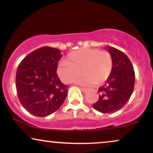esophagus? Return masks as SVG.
Masks as SVG:
<instances>
[{
	"label": "esophagus",
	"mask_w": 153,
	"mask_h": 153,
	"mask_svg": "<svg viewBox=\"0 0 153 153\" xmlns=\"http://www.w3.org/2000/svg\"><path fill=\"white\" fill-rule=\"evenodd\" d=\"M80 89L82 91V92H86L88 90L87 88H82V87H80Z\"/></svg>",
	"instance_id": "esophagus-1"
}]
</instances>
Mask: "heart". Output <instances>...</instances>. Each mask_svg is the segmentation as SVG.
I'll return each instance as SVG.
<instances>
[{
  "label": "heart",
  "instance_id": "1",
  "mask_svg": "<svg viewBox=\"0 0 153 153\" xmlns=\"http://www.w3.org/2000/svg\"><path fill=\"white\" fill-rule=\"evenodd\" d=\"M113 68L111 54L98 49L80 48L68 54L67 61H62L57 73L64 82L70 83L82 73L76 82L82 85L101 84L108 79Z\"/></svg>",
  "mask_w": 153,
  "mask_h": 153
}]
</instances>
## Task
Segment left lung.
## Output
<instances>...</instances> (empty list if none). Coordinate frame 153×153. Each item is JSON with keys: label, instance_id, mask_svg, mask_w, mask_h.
I'll return each mask as SVG.
<instances>
[{"label": "left lung", "instance_id": "8db88e82", "mask_svg": "<svg viewBox=\"0 0 153 153\" xmlns=\"http://www.w3.org/2000/svg\"><path fill=\"white\" fill-rule=\"evenodd\" d=\"M113 60V68L108 79L99 89V99L93 104L101 113H114L127 103L134 91V71L130 59L122 51L107 47Z\"/></svg>", "mask_w": 153, "mask_h": 153}]
</instances>
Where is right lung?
<instances>
[{
  "mask_svg": "<svg viewBox=\"0 0 153 153\" xmlns=\"http://www.w3.org/2000/svg\"><path fill=\"white\" fill-rule=\"evenodd\" d=\"M60 50L43 47L28 54L20 62L16 75L17 95L29 113L44 117L52 114L62 104L68 85L57 75Z\"/></svg>",
  "mask_w": 153,
  "mask_h": 153,
  "instance_id": "obj_1",
  "label": "right lung"
}]
</instances>
